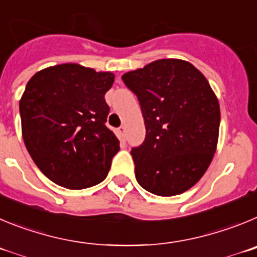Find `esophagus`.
Wrapping results in <instances>:
<instances>
[{"mask_svg":"<svg viewBox=\"0 0 257 257\" xmlns=\"http://www.w3.org/2000/svg\"><path fill=\"white\" fill-rule=\"evenodd\" d=\"M117 132H119L120 137H121V138H125V126L121 125L119 129H117Z\"/></svg>","mask_w":257,"mask_h":257,"instance_id":"esophagus-1","label":"esophagus"}]
</instances>
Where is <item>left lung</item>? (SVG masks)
<instances>
[{
	"mask_svg": "<svg viewBox=\"0 0 257 257\" xmlns=\"http://www.w3.org/2000/svg\"><path fill=\"white\" fill-rule=\"evenodd\" d=\"M137 96L146 138L131 151L136 179L154 195H180L195 186L216 151L219 101L191 62L161 59L121 77Z\"/></svg>",
	"mask_w": 257,
	"mask_h": 257,
	"instance_id": "obj_1",
	"label": "left lung"
}]
</instances>
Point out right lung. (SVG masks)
Segmentation results:
<instances>
[{
    "label": "right lung",
    "instance_id": "1",
    "mask_svg": "<svg viewBox=\"0 0 257 257\" xmlns=\"http://www.w3.org/2000/svg\"><path fill=\"white\" fill-rule=\"evenodd\" d=\"M114 74L61 64L38 71L20 100L25 147L54 183L83 189L101 183L120 150L105 125L110 107L105 94Z\"/></svg>",
    "mask_w": 257,
    "mask_h": 257
}]
</instances>
